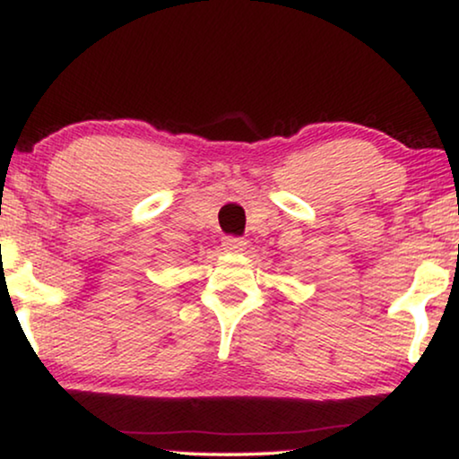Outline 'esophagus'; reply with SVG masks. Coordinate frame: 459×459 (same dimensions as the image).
Returning <instances> with one entry per match:
<instances>
[{"label":"esophagus","instance_id":"34e87169","mask_svg":"<svg viewBox=\"0 0 459 459\" xmlns=\"http://www.w3.org/2000/svg\"><path fill=\"white\" fill-rule=\"evenodd\" d=\"M244 247H247V242H244V238H234V236H228L223 238V250L225 253H242Z\"/></svg>","mask_w":459,"mask_h":459}]
</instances>
